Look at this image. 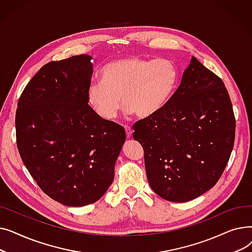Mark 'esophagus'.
<instances>
[{"instance_id": "34e87169", "label": "esophagus", "mask_w": 252, "mask_h": 252, "mask_svg": "<svg viewBox=\"0 0 252 252\" xmlns=\"http://www.w3.org/2000/svg\"><path fill=\"white\" fill-rule=\"evenodd\" d=\"M125 130H126V134L127 138H130L131 135H133V129H131L129 126H125Z\"/></svg>"}]
</instances>
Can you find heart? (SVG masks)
I'll use <instances>...</instances> for the list:
<instances>
[{"instance_id":"heart-1","label":"heart","mask_w":252,"mask_h":252,"mask_svg":"<svg viewBox=\"0 0 252 252\" xmlns=\"http://www.w3.org/2000/svg\"><path fill=\"white\" fill-rule=\"evenodd\" d=\"M101 83L88 89V101L106 122L114 119L121 100L127 115L151 118L159 113L173 97L178 69L167 59L145 60L125 57L112 60L101 70Z\"/></svg>"}]
</instances>
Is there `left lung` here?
<instances>
[{
	"mask_svg": "<svg viewBox=\"0 0 252 252\" xmlns=\"http://www.w3.org/2000/svg\"><path fill=\"white\" fill-rule=\"evenodd\" d=\"M151 189L187 202L213 188L234 146L235 117L221 79L192 57L181 84L157 115L135 126Z\"/></svg>",
	"mask_w": 252,
	"mask_h": 252,
	"instance_id": "1",
	"label": "left lung"
}]
</instances>
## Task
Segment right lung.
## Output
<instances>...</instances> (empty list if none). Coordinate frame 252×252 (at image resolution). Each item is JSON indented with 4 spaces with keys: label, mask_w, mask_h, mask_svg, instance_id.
I'll list each match as a JSON object with an SVG mask.
<instances>
[{
    "label": "right lung",
    "mask_w": 252,
    "mask_h": 252,
    "mask_svg": "<svg viewBox=\"0 0 252 252\" xmlns=\"http://www.w3.org/2000/svg\"><path fill=\"white\" fill-rule=\"evenodd\" d=\"M93 57L44 65L26 85L16 110L21 159L49 197L73 207L98 201L114 180L126 141L123 126L89 105Z\"/></svg>",
    "instance_id": "1"
}]
</instances>
